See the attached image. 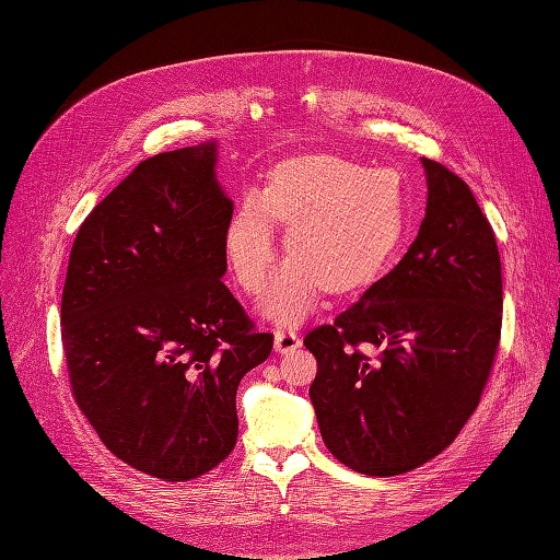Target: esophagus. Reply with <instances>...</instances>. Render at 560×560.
<instances>
[{
  "label": "esophagus",
  "instance_id": "34e87169",
  "mask_svg": "<svg viewBox=\"0 0 560 560\" xmlns=\"http://www.w3.org/2000/svg\"><path fill=\"white\" fill-rule=\"evenodd\" d=\"M301 348V338L292 329H276V350L280 354H290Z\"/></svg>",
  "mask_w": 560,
  "mask_h": 560
}]
</instances>
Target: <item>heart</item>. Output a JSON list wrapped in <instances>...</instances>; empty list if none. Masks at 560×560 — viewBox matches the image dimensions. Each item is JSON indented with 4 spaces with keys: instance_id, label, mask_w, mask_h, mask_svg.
<instances>
[{
    "instance_id": "b5f03b06",
    "label": "heart",
    "mask_w": 560,
    "mask_h": 560,
    "mask_svg": "<svg viewBox=\"0 0 560 560\" xmlns=\"http://www.w3.org/2000/svg\"><path fill=\"white\" fill-rule=\"evenodd\" d=\"M409 214L395 167H369L338 154L284 161L261 194H245L224 226V257L247 294H259L276 264L273 219L292 254L270 284L264 313L278 322L308 315L322 290L354 292L393 259Z\"/></svg>"
}]
</instances>
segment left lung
Segmentation results:
<instances>
[{
  "instance_id": "1",
  "label": "left lung",
  "mask_w": 560,
  "mask_h": 560,
  "mask_svg": "<svg viewBox=\"0 0 560 560\" xmlns=\"http://www.w3.org/2000/svg\"><path fill=\"white\" fill-rule=\"evenodd\" d=\"M428 208L387 276L303 343L317 425L346 467L395 477L453 444L477 411L502 327L495 233L469 186L422 159ZM364 347L380 354L369 359Z\"/></svg>"
}]
</instances>
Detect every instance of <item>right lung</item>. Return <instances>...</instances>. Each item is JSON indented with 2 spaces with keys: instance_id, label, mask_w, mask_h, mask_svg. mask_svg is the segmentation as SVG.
Instances as JSON below:
<instances>
[{
  "instance_id": "obj_1",
  "label": "right lung",
  "mask_w": 560,
  "mask_h": 560,
  "mask_svg": "<svg viewBox=\"0 0 560 560\" xmlns=\"http://www.w3.org/2000/svg\"><path fill=\"white\" fill-rule=\"evenodd\" d=\"M214 165V140L142 161L81 224L62 290L81 413L118 460L163 481L233 451L235 393L273 350L222 282L233 202Z\"/></svg>"
}]
</instances>
